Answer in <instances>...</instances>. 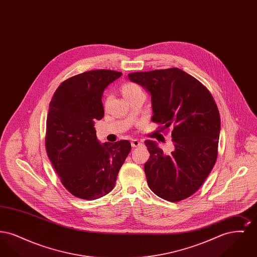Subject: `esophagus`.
<instances>
[{"label":"esophagus","mask_w":257,"mask_h":257,"mask_svg":"<svg viewBox=\"0 0 257 257\" xmlns=\"http://www.w3.org/2000/svg\"><path fill=\"white\" fill-rule=\"evenodd\" d=\"M131 145H132V147H140V146H142V145H143V143H142V142H140L139 140H132Z\"/></svg>","instance_id":"obj_1"}]
</instances>
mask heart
I'll return each instance as SVG.
<instances>
[{"instance_id": "obj_1", "label": "heart", "mask_w": 257, "mask_h": 257, "mask_svg": "<svg viewBox=\"0 0 257 257\" xmlns=\"http://www.w3.org/2000/svg\"><path fill=\"white\" fill-rule=\"evenodd\" d=\"M140 90H142L141 87L138 86V85H136V84H133V83L125 84V85H123L122 88H121L122 95L126 99L131 97L132 95H134L135 93H137Z\"/></svg>"}]
</instances>
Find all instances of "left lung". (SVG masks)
<instances>
[{
  "label": "left lung",
  "mask_w": 257,
  "mask_h": 257,
  "mask_svg": "<svg viewBox=\"0 0 257 257\" xmlns=\"http://www.w3.org/2000/svg\"><path fill=\"white\" fill-rule=\"evenodd\" d=\"M151 98L152 121L173 127V150L164 153L146 141L150 157L145 165L147 184L157 196L176 202L199 189L218 155L220 117L207 88L179 68L128 74Z\"/></svg>",
  "instance_id": "obj_1"
}]
</instances>
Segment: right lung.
<instances>
[{
  "label": "right lung",
  "mask_w": 257,
  "mask_h": 257,
  "mask_svg": "<svg viewBox=\"0 0 257 257\" xmlns=\"http://www.w3.org/2000/svg\"><path fill=\"white\" fill-rule=\"evenodd\" d=\"M121 75L107 69L76 75L61 83L50 102L47 154L61 183L82 199L109 194L131 150L127 140L101 144L94 127L104 116V90Z\"/></svg>",
  "instance_id": "right-lung-1"
}]
</instances>
